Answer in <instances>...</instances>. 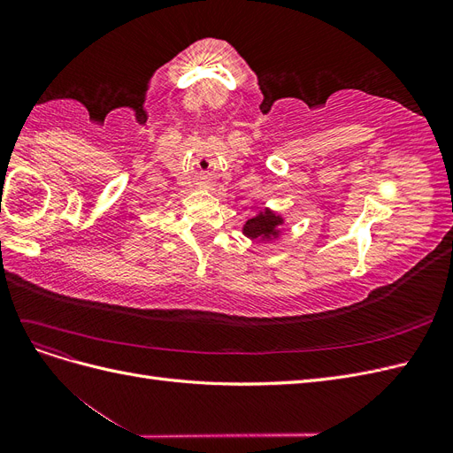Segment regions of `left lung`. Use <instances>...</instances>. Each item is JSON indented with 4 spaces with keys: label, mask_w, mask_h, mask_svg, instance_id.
I'll return each mask as SVG.
<instances>
[{
    "label": "left lung",
    "mask_w": 453,
    "mask_h": 453,
    "mask_svg": "<svg viewBox=\"0 0 453 453\" xmlns=\"http://www.w3.org/2000/svg\"><path fill=\"white\" fill-rule=\"evenodd\" d=\"M281 217L273 215L272 211L265 210L260 211L258 215H255L253 219H250L248 223L243 226V234L250 236L253 240H263V238H270L278 234V226L281 225Z\"/></svg>",
    "instance_id": "1"
}]
</instances>
